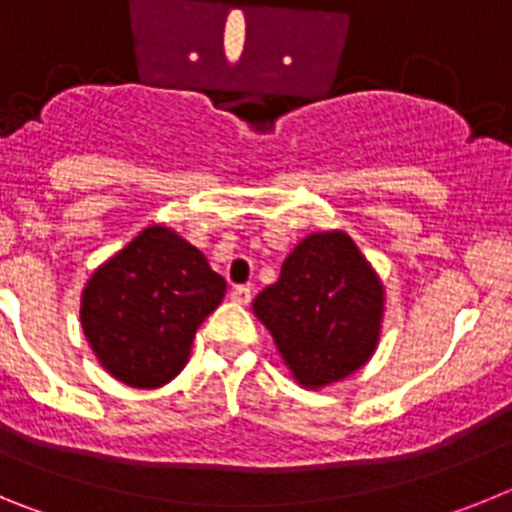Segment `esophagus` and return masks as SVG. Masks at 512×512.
I'll return each mask as SVG.
<instances>
[{"label":"esophagus","mask_w":512,"mask_h":512,"mask_svg":"<svg viewBox=\"0 0 512 512\" xmlns=\"http://www.w3.org/2000/svg\"><path fill=\"white\" fill-rule=\"evenodd\" d=\"M230 297H233V302H238V305H248V302H251V287H248V284H238V287H233Z\"/></svg>","instance_id":"1"}]
</instances>
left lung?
<instances>
[{"label":"left lung","mask_w":512,"mask_h":512,"mask_svg":"<svg viewBox=\"0 0 512 512\" xmlns=\"http://www.w3.org/2000/svg\"><path fill=\"white\" fill-rule=\"evenodd\" d=\"M384 292L346 233H312L282 274L253 300L302 387H325L369 361L379 341Z\"/></svg>","instance_id":"1"}]
</instances>
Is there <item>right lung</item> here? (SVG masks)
<instances>
[{
    "mask_svg": "<svg viewBox=\"0 0 512 512\" xmlns=\"http://www.w3.org/2000/svg\"><path fill=\"white\" fill-rule=\"evenodd\" d=\"M223 297L225 279L202 251L151 225L94 271L81 328L112 377L153 390L182 372L194 333Z\"/></svg>",
    "mask_w": 512,
    "mask_h": 512,
    "instance_id": "1",
    "label": "right lung"
}]
</instances>
